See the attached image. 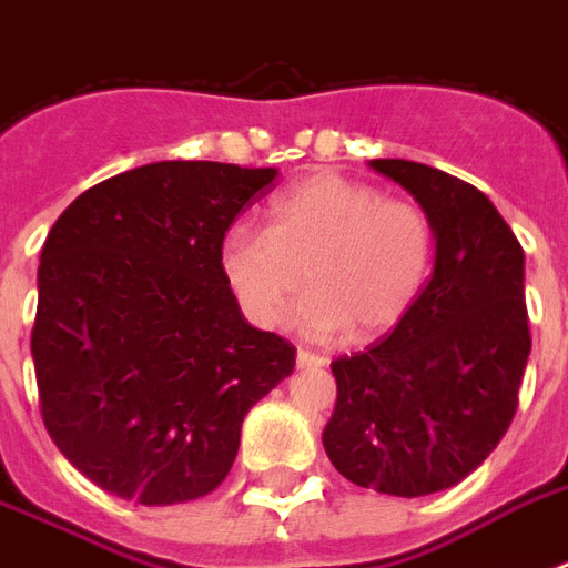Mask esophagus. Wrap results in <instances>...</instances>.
<instances>
[{
  "instance_id": "1",
  "label": "esophagus",
  "mask_w": 568,
  "mask_h": 568,
  "mask_svg": "<svg viewBox=\"0 0 568 568\" xmlns=\"http://www.w3.org/2000/svg\"><path fill=\"white\" fill-rule=\"evenodd\" d=\"M327 365V359L318 354H312V351H306V347H301L297 351V368H324Z\"/></svg>"
}]
</instances>
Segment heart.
Returning <instances> with one entry per match:
<instances>
[{
  "mask_svg": "<svg viewBox=\"0 0 568 568\" xmlns=\"http://www.w3.org/2000/svg\"><path fill=\"white\" fill-rule=\"evenodd\" d=\"M436 256V226L422 205L374 185L315 173L267 209V232L235 223L217 250L221 274L258 327H280L303 274L297 306L306 333L329 338L356 324L377 336L406 318Z\"/></svg>",
  "mask_w": 568,
  "mask_h": 568,
  "instance_id": "b5f03b06",
  "label": "heart"
}]
</instances>
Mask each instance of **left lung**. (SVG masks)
I'll list each match as a JSON object with an SVG mask.
<instances>
[{"label":"left lung","mask_w":568,"mask_h":568,"mask_svg":"<svg viewBox=\"0 0 568 568\" xmlns=\"http://www.w3.org/2000/svg\"><path fill=\"white\" fill-rule=\"evenodd\" d=\"M430 214L436 256L406 318L329 365L324 450L351 484L397 498L468 477L510 427L530 356L525 253L493 200L445 171L372 159Z\"/></svg>","instance_id":"1"}]
</instances>
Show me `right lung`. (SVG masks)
<instances>
[{"label": "right lung", "instance_id": "right-lung-1", "mask_svg": "<svg viewBox=\"0 0 568 568\" xmlns=\"http://www.w3.org/2000/svg\"><path fill=\"white\" fill-rule=\"evenodd\" d=\"M276 168L155 162L67 205L38 267L31 359L58 450L105 493L164 507L230 475L250 406L294 347L247 324L217 262Z\"/></svg>", "mask_w": 568, "mask_h": 568}]
</instances>
